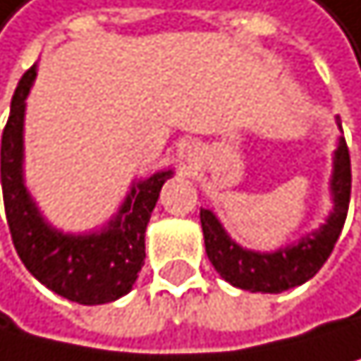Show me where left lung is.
Returning <instances> with one entry per match:
<instances>
[{
	"label": "left lung",
	"mask_w": 361,
	"mask_h": 361,
	"mask_svg": "<svg viewBox=\"0 0 361 361\" xmlns=\"http://www.w3.org/2000/svg\"><path fill=\"white\" fill-rule=\"evenodd\" d=\"M337 126L341 128L339 116ZM330 193H333L335 207L326 224L303 235L299 243L281 247L271 254L252 252V249H243L240 245H235L216 218V213L202 209L200 222L202 231H204V247L211 265L216 267V271L226 283L249 292L279 294L310 281L324 267L328 256L333 254L335 243L346 222L350 202V154L344 137L339 139L335 150Z\"/></svg>",
	"instance_id": "8db88e82"
}]
</instances>
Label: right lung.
<instances>
[{
  "label": "right lung",
  "instance_id": "add662e5",
  "mask_svg": "<svg viewBox=\"0 0 361 361\" xmlns=\"http://www.w3.org/2000/svg\"><path fill=\"white\" fill-rule=\"evenodd\" d=\"M35 73L33 65L17 82L1 135V190L13 245L24 267L51 292L80 305L116 301L132 290L143 267L145 226L173 171L132 184L118 213L101 231L73 235L54 229L24 186V101Z\"/></svg>",
  "mask_w": 361,
  "mask_h": 361
}]
</instances>
